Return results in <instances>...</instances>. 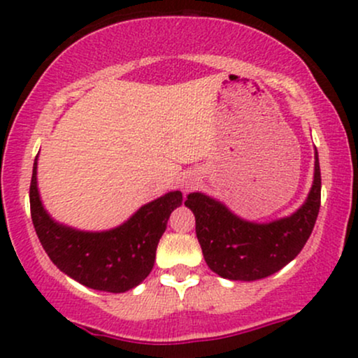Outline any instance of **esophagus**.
<instances>
[{
	"instance_id": "esophagus-1",
	"label": "esophagus",
	"mask_w": 358,
	"mask_h": 358,
	"mask_svg": "<svg viewBox=\"0 0 358 358\" xmlns=\"http://www.w3.org/2000/svg\"><path fill=\"white\" fill-rule=\"evenodd\" d=\"M196 183H199L196 182V176L188 175V176H185V180H183V188L188 192V190H192V188H195Z\"/></svg>"
}]
</instances>
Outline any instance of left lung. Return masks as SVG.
Returning a JSON list of instances; mask_svg holds the SVG:
<instances>
[{
  "label": "left lung",
  "instance_id": "8db88e82",
  "mask_svg": "<svg viewBox=\"0 0 358 358\" xmlns=\"http://www.w3.org/2000/svg\"><path fill=\"white\" fill-rule=\"evenodd\" d=\"M320 199L322 175L315 148L313 185L291 215L271 222L245 220L202 192L188 193L185 205L195 215L196 239L208 268L231 281H256L278 273L301 252L315 227Z\"/></svg>",
  "mask_w": 358,
  "mask_h": 358
}]
</instances>
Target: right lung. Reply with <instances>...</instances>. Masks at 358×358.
<instances>
[{"label":"right lung","mask_w":358,"mask_h":358,"mask_svg":"<svg viewBox=\"0 0 358 358\" xmlns=\"http://www.w3.org/2000/svg\"><path fill=\"white\" fill-rule=\"evenodd\" d=\"M38 156L30 183V208L36 236L62 273L90 289L126 293L148 278L168 219L182 205V192H168L139 207L109 231H80L52 219L43 207L36 180Z\"/></svg>","instance_id":"1"}]
</instances>
